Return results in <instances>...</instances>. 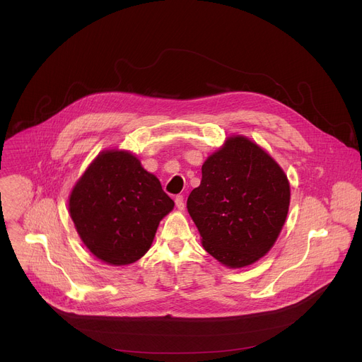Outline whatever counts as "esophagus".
Here are the masks:
<instances>
[{"mask_svg": "<svg viewBox=\"0 0 362 362\" xmlns=\"http://www.w3.org/2000/svg\"><path fill=\"white\" fill-rule=\"evenodd\" d=\"M175 202H176V206H177L179 211H183V209H185V200H183V196H182V194H177V196L175 197Z\"/></svg>", "mask_w": 362, "mask_h": 362, "instance_id": "obj_1", "label": "esophagus"}]
</instances>
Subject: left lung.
Instances as JSON below:
<instances>
[{
	"instance_id": "1",
	"label": "left lung",
	"mask_w": 362,
	"mask_h": 362,
	"mask_svg": "<svg viewBox=\"0 0 362 362\" xmlns=\"http://www.w3.org/2000/svg\"><path fill=\"white\" fill-rule=\"evenodd\" d=\"M289 197V183L278 163L259 146L236 136L203 163L187 211L204 250L226 267L242 268L274 246Z\"/></svg>"
}]
</instances>
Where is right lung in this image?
<instances>
[{
  "label": "right lung",
  "instance_id": "1",
  "mask_svg": "<svg viewBox=\"0 0 362 362\" xmlns=\"http://www.w3.org/2000/svg\"><path fill=\"white\" fill-rule=\"evenodd\" d=\"M175 202L159 179L127 151H103L74 186L69 209L90 252L110 265H129L148 250Z\"/></svg>",
  "mask_w": 362,
  "mask_h": 362
}]
</instances>
